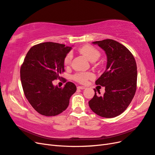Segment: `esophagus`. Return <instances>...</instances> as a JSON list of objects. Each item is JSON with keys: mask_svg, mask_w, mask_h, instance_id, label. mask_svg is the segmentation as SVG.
<instances>
[{"mask_svg": "<svg viewBox=\"0 0 155 155\" xmlns=\"http://www.w3.org/2000/svg\"><path fill=\"white\" fill-rule=\"evenodd\" d=\"M77 88H78V89H85V87H83V86H78Z\"/></svg>", "mask_w": 155, "mask_h": 155, "instance_id": "esophagus-1", "label": "esophagus"}]
</instances>
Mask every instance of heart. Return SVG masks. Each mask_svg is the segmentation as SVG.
I'll use <instances>...</instances> for the list:
<instances>
[{"label": "heart", "instance_id": "heart-1", "mask_svg": "<svg viewBox=\"0 0 155 155\" xmlns=\"http://www.w3.org/2000/svg\"><path fill=\"white\" fill-rule=\"evenodd\" d=\"M79 51L91 61H97L100 56V52L98 50L90 45H84V46H83L79 49ZM72 53L68 52L64 58V64L65 66L70 65L71 62H72ZM94 77V74L91 72H81L75 74L72 78L76 81L79 83H82V84H84V83H86L87 82L89 79H93Z\"/></svg>", "mask_w": 155, "mask_h": 155}]
</instances>
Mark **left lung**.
Masks as SVG:
<instances>
[{
	"instance_id": "left-lung-1",
	"label": "left lung",
	"mask_w": 155,
	"mask_h": 155,
	"mask_svg": "<svg viewBox=\"0 0 155 155\" xmlns=\"http://www.w3.org/2000/svg\"><path fill=\"white\" fill-rule=\"evenodd\" d=\"M105 51L106 69L96 85L105 87L104 95L95 94L89 102L91 110L105 118H112L126 110L134 97L137 85V65L132 53L118 41L106 39L93 42ZM98 93L100 94V91Z\"/></svg>"
}]
</instances>
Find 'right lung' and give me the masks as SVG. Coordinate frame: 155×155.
I'll return each mask as SVG.
<instances>
[{
  "instance_id": "right-lung-1",
  "label": "right lung",
  "mask_w": 155,
  "mask_h": 155,
  "mask_svg": "<svg viewBox=\"0 0 155 155\" xmlns=\"http://www.w3.org/2000/svg\"><path fill=\"white\" fill-rule=\"evenodd\" d=\"M71 47L54 42L32 46L21 66L20 77L24 94L28 102L40 114L55 116L64 111L76 86L67 82L63 88L53 85L64 72V58Z\"/></svg>"
}]
</instances>
